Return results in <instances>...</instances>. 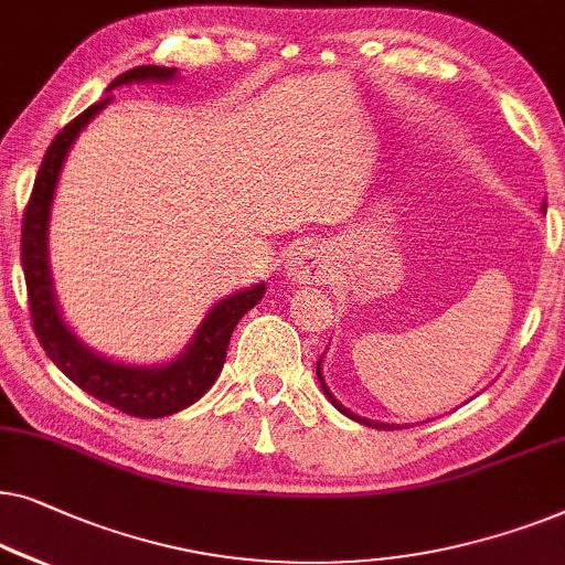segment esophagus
<instances>
[{
  "mask_svg": "<svg viewBox=\"0 0 565 565\" xmlns=\"http://www.w3.org/2000/svg\"><path fill=\"white\" fill-rule=\"evenodd\" d=\"M324 256L317 248H301L286 258V276L297 284H317L324 279Z\"/></svg>",
  "mask_w": 565,
  "mask_h": 565,
  "instance_id": "34e87169",
  "label": "esophagus"
}]
</instances>
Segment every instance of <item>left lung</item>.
<instances>
[{"label": "left lung", "instance_id": "obj_1", "mask_svg": "<svg viewBox=\"0 0 565 565\" xmlns=\"http://www.w3.org/2000/svg\"><path fill=\"white\" fill-rule=\"evenodd\" d=\"M322 361V359H320ZM320 361H317V379H320V384H322V392L324 394H328V399L332 402V404H335V407L340 409V412H343V415H348V417H353L355 419V423H363V425H369V427H376V430H402V425H386V423H373V419H363V417H359V415H353V412H348L345 407H343V404H340L338 399H335V396H332L330 394V388L328 386H324V379H322V369H320Z\"/></svg>", "mask_w": 565, "mask_h": 565}]
</instances>
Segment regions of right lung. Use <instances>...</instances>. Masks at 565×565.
<instances>
[{
  "mask_svg": "<svg viewBox=\"0 0 565 565\" xmlns=\"http://www.w3.org/2000/svg\"><path fill=\"white\" fill-rule=\"evenodd\" d=\"M173 76H177V68L138 66L117 76L109 89L132 82H169ZM109 99L113 97L99 99L97 105L84 109L47 146L41 171L35 177L33 194H30L25 214H22L20 258L28 286L30 322H33V330L47 359L94 399L105 402L130 417L153 419L189 407L214 384L222 363H225L235 324L248 309L258 305L266 286L258 284L214 305L196 330L192 345L169 365L138 369V365L113 363L89 351L84 343H78L74 332L63 324L58 307H55L51 274H47V212H51L55 181H58L71 142L76 140V135L84 130V125L94 115L109 105Z\"/></svg>",
  "mask_w": 565,
  "mask_h": 565,
  "instance_id": "right-lung-1",
  "label": "right lung"
}]
</instances>
